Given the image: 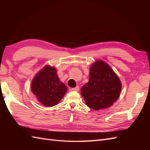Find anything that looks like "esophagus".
Listing matches in <instances>:
<instances>
[{
    "mask_svg": "<svg viewBox=\"0 0 150 150\" xmlns=\"http://www.w3.org/2000/svg\"><path fill=\"white\" fill-rule=\"evenodd\" d=\"M72 91H79V87L78 86H77L76 88H71V89Z\"/></svg>",
    "mask_w": 150,
    "mask_h": 150,
    "instance_id": "1",
    "label": "esophagus"
}]
</instances>
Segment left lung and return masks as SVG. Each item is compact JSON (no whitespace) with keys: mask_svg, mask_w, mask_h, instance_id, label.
Masks as SVG:
<instances>
[{"mask_svg":"<svg viewBox=\"0 0 150 150\" xmlns=\"http://www.w3.org/2000/svg\"><path fill=\"white\" fill-rule=\"evenodd\" d=\"M121 90L118 77L102 61L91 67L89 82L81 89L86 104L95 110L110 107L118 99Z\"/></svg>","mask_w":150,"mask_h":150,"instance_id":"left-lung-1","label":"left lung"}]
</instances>
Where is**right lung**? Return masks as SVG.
<instances>
[{
	"instance_id": "right-lung-1",
	"label": "right lung",
	"mask_w": 150,
	"mask_h": 150,
	"mask_svg": "<svg viewBox=\"0 0 150 150\" xmlns=\"http://www.w3.org/2000/svg\"><path fill=\"white\" fill-rule=\"evenodd\" d=\"M31 89L38 101L47 107L56 105L67 91L66 85L58 78L56 69L50 66L44 67L35 76Z\"/></svg>"
}]
</instances>
